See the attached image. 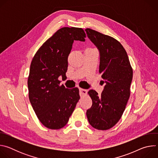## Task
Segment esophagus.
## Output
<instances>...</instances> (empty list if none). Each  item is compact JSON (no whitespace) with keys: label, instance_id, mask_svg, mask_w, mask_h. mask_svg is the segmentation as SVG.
Returning a JSON list of instances; mask_svg holds the SVG:
<instances>
[{"label":"esophagus","instance_id":"34e87169","mask_svg":"<svg viewBox=\"0 0 158 158\" xmlns=\"http://www.w3.org/2000/svg\"><path fill=\"white\" fill-rule=\"evenodd\" d=\"M79 92H80L81 96H84V95H85L87 93V90L80 88L79 89Z\"/></svg>","mask_w":158,"mask_h":158}]
</instances>
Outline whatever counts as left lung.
Masks as SVG:
<instances>
[{
  "label": "left lung",
  "mask_w": 158,
  "mask_h": 158,
  "mask_svg": "<svg viewBox=\"0 0 158 158\" xmlns=\"http://www.w3.org/2000/svg\"><path fill=\"white\" fill-rule=\"evenodd\" d=\"M87 37L100 53L99 72L106 83L101 96L94 90L88 92L93 104L86 115L89 124L98 130H107L121 119L130 96L132 69L127 52L114 38L91 29Z\"/></svg>",
  "instance_id": "obj_1"
}]
</instances>
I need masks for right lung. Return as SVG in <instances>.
<instances>
[{
  "instance_id": "obj_1",
  "label": "right lung",
  "mask_w": 158,
  "mask_h": 158,
  "mask_svg": "<svg viewBox=\"0 0 158 158\" xmlns=\"http://www.w3.org/2000/svg\"><path fill=\"white\" fill-rule=\"evenodd\" d=\"M85 37L82 28L62 27L42 45L31 62L29 101L40 123L49 129L65 126L80 99L79 89L60 85L59 77H65L74 41L84 42Z\"/></svg>"
}]
</instances>
